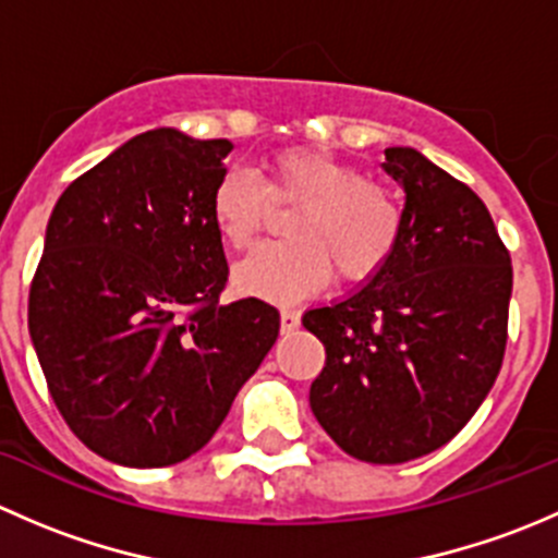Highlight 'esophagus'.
Here are the masks:
<instances>
[{"mask_svg":"<svg viewBox=\"0 0 558 558\" xmlns=\"http://www.w3.org/2000/svg\"><path fill=\"white\" fill-rule=\"evenodd\" d=\"M300 313L296 311H291V307H283V311H280V329L283 331H294V329H300Z\"/></svg>","mask_w":558,"mask_h":558,"instance_id":"34e87169","label":"esophagus"}]
</instances>
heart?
<instances>
[{"label": "heart", "mask_w": 558, "mask_h": 558, "mask_svg": "<svg viewBox=\"0 0 558 558\" xmlns=\"http://www.w3.org/2000/svg\"><path fill=\"white\" fill-rule=\"evenodd\" d=\"M272 207H296L283 243L264 245L234 267L243 294L289 302L318 291L335 275L356 286L386 267L402 234V207L378 180L318 148L269 156L262 180L227 170L210 191V216L234 251H245L267 227Z\"/></svg>", "instance_id": "1"}]
</instances>
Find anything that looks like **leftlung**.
I'll list each match as a JSON object with an SVG mask.
<instances>
[{
	"mask_svg": "<svg viewBox=\"0 0 558 558\" xmlns=\"http://www.w3.org/2000/svg\"><path fill=\"white\" fill-rule=\"evenodd\" d=\"M404 189L397 251L367 286L302 324L326 348L311 408L353 459L402 464L453 440L508 345L510 253L481 196L415 148H386Z\"/></svg>",
	"mask_w": 558,
	"mask_h": 558,
	"instance_id": "left-lung-1",
	"label": "left lung"
}]
</instances>
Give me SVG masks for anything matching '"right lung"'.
I'll return each mask as SVG.
<instances>
[{"label":"right lung","instance_id":"obj_1","mask_svg":"<svg viewBox=\"0 0 558 558\" xmlns=\"http://www.w3.org/2000/svg\"><path fill=\"white\" fill-rule=\"evenodd\" d=\"M232 148L137 134L50 213L29 335L66 426L116 464L170 466L205 448L278 340L272 305H221L210 191Z\"/></svg>","mask_w":558,"mask_h":558}]
</instances>
